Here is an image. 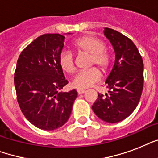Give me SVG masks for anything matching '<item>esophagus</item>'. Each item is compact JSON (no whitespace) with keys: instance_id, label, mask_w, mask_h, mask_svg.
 <instances>
[{"instance_id":"34e87169","label":"esophagus","mask_w":158,"mask_h":158,"mask_svg":"<svg viewBox=\"0 0 158 158\" xmlns=\"http://www.w3.org/2000/svg\"><path fill=\"white\" fill-rule=\"evenodd\" d=\"M77 93L79 94H82L85 93V90L84 89H77Z\"/></svg>"}]
</instances>
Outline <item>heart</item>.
Here are the masks:
<instances>
[{
    "mask_svg": "<svg viewBox=\"0 0 158 158\" xmlns=\"http://www.w3.org/2000/svg\"><path fill=\"white\" fill-rule=\"evenodd\" d=\"M73 47L78 53H85L90 56L89 66L98 65L103 71H106L110 66V56L104 48L103 42L92 35L83 36L75 39ZM60 66L64 72L72 74L75 69L74 54L70 51H63L59 56ZM102 73L97 67L79 72L74 77L71 85L75 89H87L100 81Z\"/></svg>",
    "mask_w": 158,
    "mask_h": 158,
    "instance_id": "obj_1",
    "label": "heart"
}]
</instances>
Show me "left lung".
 Segmentation results:
<instances>
[{
  "instance_id": "8db88e82",
  "label": "left lung",
  "mask_w": 158,
  "mask_h": 158,
  "mask_svg": "<svg viewBox=\"0 0 158 158\" xmlns=\"http://www.w3.org/2000/svg\"><path fill=\"white\" fill-rule=\"evenodd\" d=\"M104 34L115 51V64L106 81L109 94H98L92 108L101 120L116 123L127 118L139 102L143 62L131 39L112 28H105Z\"/></svg>"
}]
</instances>
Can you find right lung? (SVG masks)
I'll list each match as a JSON object with an SVG mask.
<instances>
[{
    "mask_svg": "<svg viewBox=\"0 0 158 158\" xmlns=\"http://www.w3.org/2000/svg\"><path fill=\"white\" fill-rule=\"evenodd\" d=\"M64 36L46 33L26 47L17 60L14 82L20 110L36 127L54 130L69 119L77 92H59L68 84L59 64Z\"/></svg>",
    "mask_w": 158,
    "mask_h": 158,
    "instance_id": "1",
    "label": "right lung"
}]
</instances>
